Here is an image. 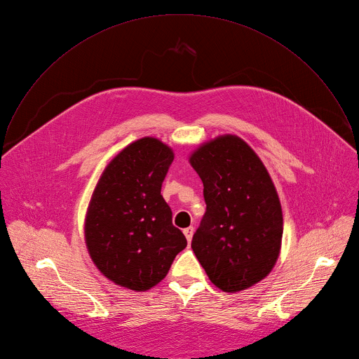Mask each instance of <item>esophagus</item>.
<instances>
[{
  "mask_svg": "<svg viewBox=\"0 0 359 359\" xmlns=\"http://www.w3.org/2000/svg\"><path fill=\"white\" fill-rule=\"evenodd\" d=\"M194 231H195V229L191 226V227H187V229H184V234H185V237H187V240H188V243H191V240H192V236H194Z\"/></svg>",
  "mask_w": 359,
  "mask_h": 359,
  "instance_id": "1",
  "label": "esophagus"
}]
</instances>
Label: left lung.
<instances>
[{
    "label": "left lung",
    "instance_id": "left-lung-1",
    "mask_svg": "<svg viewBox=\"0 0 359 359\" xmlns=\"http://www.w3.org/2000/svg\"><path fill=\"white\" fill-rule=\"evenodd\" d=\"M189 163L206 202L191 247L215 286L231 293L248 289L279 257L283 217L275 185L261 158L236 135L203 143Z\"/></svg>",
    "mask_w": 359,
    "mask_h": 359
}]
</instances>
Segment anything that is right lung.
I'll list each match as a JSON object with an SVG mask.
<instances>
[{
    "label": "right lung",
    "instance_id": "add662e5",
    "mask_svg": "<svg viewBox=\"0 0 359 359\" xmlns=\"http://www.w3.org/2000/svg\"><path fill=\"white\" fill-rule=\"evenodd\" d=\"M172 160L174 151L165 143L139 139L109 161L93 192L86 244L101 273L119 286L151 289L187 247L161 195Z\"/></svg>",
    "mask_w": 359,
    "mask_h": 359
}]
</instances>
